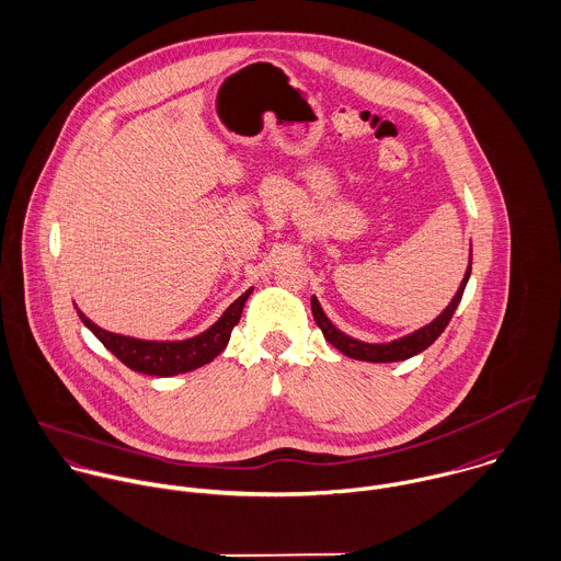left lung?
Listing matches in <instances>:
<instances>
[{"instance_id": "1", "label": "left lung", "mask_w": 561, "mask_h": 561, "mask_svg": "<svg viewBox=\"0 0 561 561\" xmlns=\"http://www.w3.org/2000/svg\"><path fill=\"white\" fill-rule=\"evenodd\" d=\"M470 272H472V252H470V265L466 270V276L461 280V287L459 291L455 294L453 302L444 309V313L439 318H435L428 327L402 337V340H396L391 344H366V342H357L348 335H344L342 331H337L329 318L324 316L320 302L316 298H311V311H313V318H316V324L320 327V331L324 333V340L329 344H333L340 353H344L346 357L351 359H359V362H373V364H389V362H402V359H409L422 351H426L442 333L444 329L448 327L455 309L459 307L461 302V296H463V289H466V283L470 278Z\"/></svg>"}]
</instances>
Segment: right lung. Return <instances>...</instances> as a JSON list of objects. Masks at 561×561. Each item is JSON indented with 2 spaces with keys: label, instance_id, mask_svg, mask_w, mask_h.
I'll return each mask as SVG.
<instances>
[{
  "label": "right lung",
  "instance_id": "right-lung-1",
  "mask_svg": "<svg viewBox=\"0 0 561 561\" xmlns=\"http://www.w3.org/2000/svg\"><path fill=\"white\" fill-rule=\"evenodd\" d=\"M250 294L252 289L239 296L208 331L185 342H144L126 335H115L93 324L84 313L78 311V316L82 324L130 370L150 376H174L206 366L226 348Z\"/></svg>",
  "mask_w": 561,
  "mask_h": 561
}]
</instances>
